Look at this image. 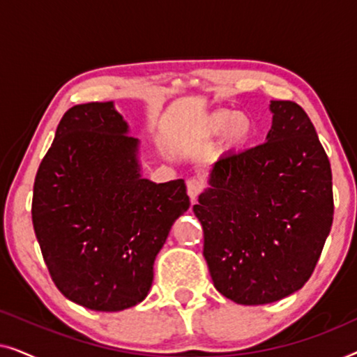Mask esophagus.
<instances>
[{"label":"esophagus","instance_id":"esophagus-1","mask_svg":"<svg viewBox=\"0 0 357 357\" xmlns=\"http://www.w3.org/2000/svg\"><path fill=\"white\" fill-rule=\"evenodd\" d=\"M202 190H203L202 180H198V178H188L187 180V193H188V197H190V199H192V202L197 199L198 195L202 193Z\"/></svg>","mask_w":357,"mask_h":357}]
</instances>
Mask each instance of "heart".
<instances>
[{
	"instance_id": "heart-1",
	"label": "heart",
	"mask_w": 357,
	"mask_h": 357,
	"mask_svg": "<svg viewBox=\"0 0 357 357\" xmlns=\"http://www.w3.org/2000/svg\"><path fill=\"white\" fill-rule=\"evenodd\" d=\"M226 130V143L229 146H241L253 133V121L243 112L232 114L229 110L214 112L204 120L203 131L206 135H219Z\"/></svg>"
}]
</instances>
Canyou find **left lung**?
<instances>
[{
  "label": "left lung",
  "mask_w": 357,
  "mask_h": 357,
  "mask_svg": "<svg viewBox=\"0 0 357 357\" xmlns=\"http://www.w3.org/2000/svg\"><path fill=\"white\" fill-rule=\"evenodd\" d=\"M270 110L265 143L222 154L193 206L214 287L242 305L299 291L333 222L330 160L310 119L291 100Z\"/></svg>",
  "instance_id": "1"
}]
</instances>
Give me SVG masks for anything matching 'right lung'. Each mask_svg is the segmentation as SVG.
Here are the masks:
<instances>
[{"instance_id": "obj_1", "label": "right lung", "mask_w": 357, "mask_h": 357, "mask_svg": "<svg viewBox=\"0 0 357 357\" xmlns=\"http://www.w3.org/2000/svg\"><path fill=\"white\" fill-rule=\"evenodd\" d=\"M128 131L114 102L71 107L33 183V231L52 280L97 312L144 301L155 257L190 208L182 178L141 177L139 141Z\"/></svg>"}]
</instances>
